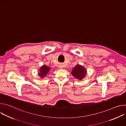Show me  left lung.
Instances as JSON below:
<instances>
[{"mask_svg": "<svg viewBox=\"0 0 126 126\" xmlns=\"http://www.w3.org/2000/svg\"><path fill=\"white\" fill-rule=\"evenodd\" d=\"M71 74L75 78L81 80L84 78L86 75L87 71L83 66L78 64L73 68Z\"/></svg>", "mask_w": 126, "mask_h": 126, "instance_id": "left-lung-1", "label": "left lung"}]
</instances>
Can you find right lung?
Returning <instances> with one entry per match:
<instances>
[{"instance_id": "add662e5", "label": "right lung", "mask_w": 126, "mask_h": 126, "mask_svg": "<svg viewBox=\"0 0 126 126\" xmlns=\"http://www.w3.org/2000/svg\"><path fill=\"white\" fill-rule=\"evenodd\" d=\"M50 67H49L45 65H43L40 67V68L39 69V72L38 73V74L41 78H44V77H46L48 74H49V72L50 71Z\"/></svg>"}]
</instances>
